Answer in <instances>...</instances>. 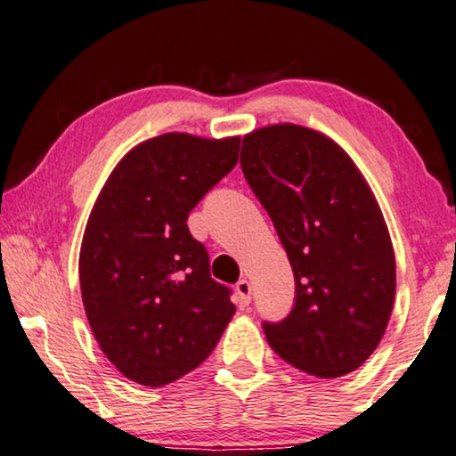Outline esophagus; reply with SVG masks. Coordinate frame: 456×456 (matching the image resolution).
I'll list each match as a JSON object with an SVG mask.
<instances>
[{"label": "esophagus", "mask_w": 456, "mask_h": 456, "mask_svg": "<svg viewBox=\"0 0 456 456\" xmlns=\"http://www.w3.org/2000/svg\"><path fill=\"white\" fill-rule=\"evenodd\" d=\"M235 291H237V297H239V305L245 307L249 305L251 302V283L247 280H239L235 285Z\"/></svg>", "instance_id": "obj_1"}]
</instances>
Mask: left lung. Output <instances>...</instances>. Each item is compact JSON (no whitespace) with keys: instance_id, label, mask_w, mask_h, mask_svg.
<instances>
[{"instance_id":"8db88e82","label":"left lung","mask_w":456,"mask_h":456,"mask_svg":"<svg viewBox=\"0 0 456 456\" xmlns=\"http://www.w3.org/2000/svg\"><path fill=\"white\" fill-rule=\"evenodd\" d=\"M241 168L272 217L296 277V304L264 323L277 356L339 378L372 356L396 293L390 233L372 189L318 130L272 125L243 136Z\"/></svg>"}]
</instances>
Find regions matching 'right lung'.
I'll use <instances>...</instances> for the list:
<instances>
[{"mask_svg": "<svg viewBox=\"0 0 456 456\" xmlns=\"http://www.w3.org/2000/svg\"><path fill=\"white\" fill-rule=\"evenodd\" d=\"M239 136L167 133L122 157L84 229L80 289L100 350L142 386L171 384L215 350L235 314L189 213L239 159Z\"/></svg>", "mask_w": 456, "mask_h": 456, "instance_id": "add662e5", "label": "right lung"}]
</instances>
